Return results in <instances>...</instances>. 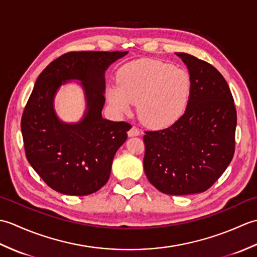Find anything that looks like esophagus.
<instances>
[{"mask_svg":"<svg viewBox=\"0 0 257 257\" xmlns=\"http://www.w3.org/2000/svg\"><path fill=\"white\" fill-rule=\"evenodd\" d=\"M139 135H140V130L137 127H135V125L130 128V130L128 132L129 137H135V136H139Z\"/></svg>","mask_w":257,"mask_h":257,"instance_id":"34e87169","label":"esophagus"}]
</instances>
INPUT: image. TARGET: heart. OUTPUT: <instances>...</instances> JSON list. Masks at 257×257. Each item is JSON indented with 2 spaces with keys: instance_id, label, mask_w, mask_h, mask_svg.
<instances>
[{
  "instance_id": "b5f03b06",
  "label": "heart",
  "mask_w": 257,
  "mask_h": 257,
  "mask_svg": "<svg viewBox=\"0 0 257 257\" xmlns=\"http://www.w3.org/2000/svg\"><path fill=\"white\" fill-rule=\"evenodd\" d=\"M191 94V78L184 69L155 59L125 64L118 73V85L108 87L107 97L119 113L137 104L140 121L152 128L170 125L182 116Z\"/></svg>"
}]
</instances>
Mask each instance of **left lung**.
<instances>
[{
	"mask_svg": "<svg viewBox=\"0 0 257 257\" xmlns=\"http://www.w3.org/2000/svg\"><path fill=\"white\" fill-rule=\"evenodd\" d=\"M191 94L184 113L170 127L146 132L144 168L162 193L185 195L212 187L233 159L236 109L230 87L211 64L185 53Z\"/></svg>",
	"mask_w": 257,
	"mask_h": 257,
	"instance_id": "left-lung-1",
	"label": "left lung"
}]
</instances>
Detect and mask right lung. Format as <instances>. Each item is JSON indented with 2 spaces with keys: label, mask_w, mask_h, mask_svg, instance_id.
<instances>
[{
  "label": "right lung",
  "mask_w": 257,
  "mask_h": 257,
  "mask_svg": "<svg viewBox=\"0 0 257 257\" xmlns=\"http://www.w3.org/2000/svg\"><path fill=\"white\" fill-rule=\"evenodd\" d=\"M128 52H69L53 61L35 81L21 121L25 155L44 182L59 193L88 195L110 176L113 157L127 140L128 122L102 118L105 72ZM80 80L84 118L62 122L53 109L58 88Z\"/></svg>",
  "instance_id": "1"
}]
</instances>
